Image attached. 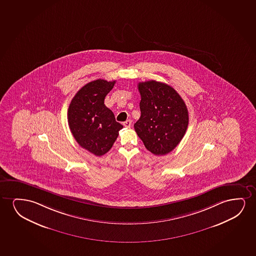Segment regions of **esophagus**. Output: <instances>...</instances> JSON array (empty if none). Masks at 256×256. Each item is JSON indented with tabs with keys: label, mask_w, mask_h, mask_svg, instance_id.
<instances>
[{
	"label": "esophagus",
	"mask_w": 256,
	"mask_h": 256,
	"mask_svg": "<svg viewBox=\"0 0 256 256\" xmlns=\"http://www.w3.org/2000/svg\"><path fill=\"white\" fill-rule=\"evenodd\" d=\"M132 125V122L130 120H128L125 122H123V126H126V128H130Z\"/></svg>",
	"instance_id": "1"
}]
</instances>
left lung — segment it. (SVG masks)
Returning a JSON list of instances; mask_svg holds the SVG:
<instances>
[{
    "mask_svg": "<svg viewBox=\"0 0 256 256\" xmlns=\"http://www.w3.org/2000/svg\"><path fill=\"white\" fill-rule=\"evenodd\" d=\"M140 117L134 130L148 150L162 156L173 150L186 134L189 114L174 88L156 80L140 82Z\"/></svg>",
    "mask_w": 256,
    "mask_h": 256,
    "instance_id": "1",
    "label": "left lung"
}]
</instances>
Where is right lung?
Returning a JSON list of instances; mask_svg holds the SVG:
<instances>
[{"mask_svg":"<svg viewBox=\"0 0 256 256\" xmlns=\"http://www.w3.org/2000/svg\"><path fill=\"white\" fill-rule=\"evenodd\" d=\"M116 80H96L81 88L70 102L68 124L81 147L97 156L110 150L123 126L104 104Z\"/></svg>","mask_w":256,"mask_h":256,"instance_id":"obj_1","label":"right lung"}]
</instances>
